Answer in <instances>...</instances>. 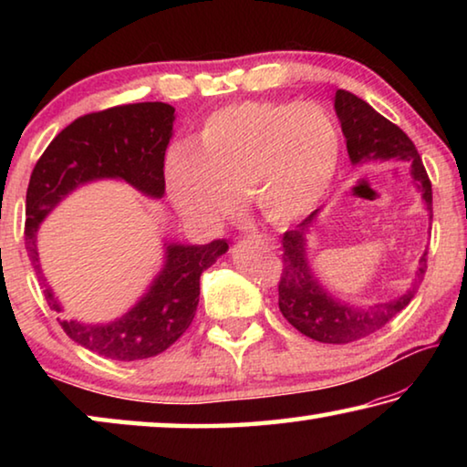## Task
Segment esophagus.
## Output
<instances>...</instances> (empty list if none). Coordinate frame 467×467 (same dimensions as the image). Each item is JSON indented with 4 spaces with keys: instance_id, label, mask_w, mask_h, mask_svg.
<instances>
[{
    "instance_id": "1",
    "label": "esophagus",
    "mask_w": 467,
    "mask_h": 467,
    "mask_svg": "<svg viewBox=\"0 0 467 467\" xmlns=\"http://www.w3.org/2000/svg\"><path fill=\"white\" fill-rule=\"evenodd\" d=\"M251 236H253V239H257L259 243H265L267 247H274V239H272V236H265V234H251Z\"/></svg>"
}]
</instances>
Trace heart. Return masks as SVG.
I'll use <instances>...</instances> for the list:
<instances>
[{
	"mask_svg": "<svg viewBox=\"0 0 467 467\" xmlns=\"http://www.w3.org/2000/svg\"><path fill=\"white\" fill-rule=\"evenodd\" d=\"M339 133L315 102H239L203 121L192 141L164 156L172 205L192 223L214 224L244 195L272 224L317 208L337 169Z\"/></svg>",
	"mask_w": 467,
	"mask_h": 467,
	"instance_id": "b5f03b06",
	"label": "heart"
}]
</instances>
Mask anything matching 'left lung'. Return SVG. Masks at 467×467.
Returning a JSON list of instances; mask_svg holds the SVG:
<instances>
[{
    "instance_id": "obj_1",
    "label": "left lung",
    "mask_w": 467,
    "mask_h": 467,
    "mask_svg": "<svg viewBox=\"0 0 467 467\" xmlns=\"http://www.w3.org/2000/svg\"><path fill=\"white\" fill-rule=\"evenodd\" d=\"M334 109L354 167L373 161H389V158L408 162L410 177L422 197L429 220H432V187L412 140L352 92L337 90ZM321 210L323 208L315 210L295 231L284 234V270L278 286V305L286 321L303 336L323 344H350L375 334L401 309H406L424 278L426 253L420 257V267L414 274V282L404 295L368 306L344 303L323 286L309 262V234Z\"/></svg>"
}]
</instances>
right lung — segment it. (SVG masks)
Returning <instances> with one entry per match:
<instances>
[{"label": "right lung", "instance_id": "obj_1", "mask_svg": "<svg viewBox=\"0 0 467 467\" xmlns=\"http://www.w3.org/2000/svg\"><path fill=\"white\" fill-rule=\"evenodd\" d=\"M175 109L167 102H138L84 115L57 133L38 158L26 192V249L53 311L63 305L47 284L36 234L45 218L80 189L97 181H123L150 200L164 197V152L172 138ZM162 265L144 295L121 317L107 323L61 319V327L86 350L110 360L156 357L183 336L200 303V278L228 251L224 239L185 244L162 239Z\"/></svg>", "mask_w": 467, "mask_h": 467}]
</instances>
